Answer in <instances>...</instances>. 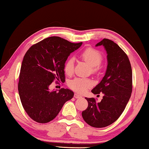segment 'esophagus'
<instances>
[{
	"mask_svg": "<svg viewBox=\"0 0 149 149\" xmlns=\"http://www.w3.org/2000/svg\"><path fill=\"white\" fill-rule=\"evenodd\" d=\"M74 97L75 98V99H80V98H81L82 97L79 95H78L77 93H75L74 94Z\"/></svg>",
	"mask_w": 149,
	"mask_h": 149,
	"instance_id": "esophagus-1",
	"label": "esophagus"
}]
</instances>
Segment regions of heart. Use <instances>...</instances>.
Wrapping results in <instances>:
<instances>
[{
    "instance_id": "b5f03b06",
    "label": "heart",
    "mask_w": 149,
    "mask_h": 149,
    "mask_svg": "<svg viewBox=\"0 0 149 149\" xmlns=\"http://www.w3.org/2000/svg\"><path fill=\"white\" fill-rule=\"evenodd\" d=\"M80 57L92 67L93 73H97L99 69V64L102 60V56L99 50L87 48L80 54ZM74 60L70 58L65 61L64 71L68 75H71L74 72ZM93 85L92 81L87 78H75L69 82V87L79 93H84Z\"/></svg>"
}]
</instances>
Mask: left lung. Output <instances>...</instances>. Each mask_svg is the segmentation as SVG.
<instances>
[{"instance_id": "obj_1", "label": "left lung", "mask_w": 149, "mask_h": 149, "mask_svg": "<svg viewBox=\"0 0 149 149\" xmlns=\"http://www.w3.org/2000/svg\"><path fill=\"white\" fill-rule=\"evenodd\" d=\"M103 46L107 54V68L102 80L91 92L102 93L100 102L85 98L88 107L82 112L85 122L94 127H104L116 122L124 110L132 92V70L124 51L110 39L95 45Z\"/></svg>"}]
</instances>
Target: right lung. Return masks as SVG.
Listing matches in <instances>:
<instances>
[{
    "mask_svg": "<svg viewBox=\"0 0 149 149\" xmlns=\"http://www.w3.org/2000/svg\"><path fill=\"white\" fill-rule=\"evenodd\" d=\"M81 45L54 36L33 45L26 52L20 70L18 92L25 111L35 122H50L74 97V92L68 89L50 91L49 86L54 80H65V62Z\"/></svg>",
    "mask_w": 149,
    "mask_h": 149,
    "instance_id": "obj_1",
    "label": "right lung"
}]
</instances>
